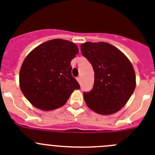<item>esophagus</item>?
Instances as JSON below:
<instances>
[{"label": "esophagus", "mask_w": 155, "mask_h": 155, "mask_svg": "<svg viewBox=\"0 0 155 155\" xmlns=\"http://www.w3.org/2000/svg\"><path fill=\"white\" fill-rule=\"evenodd\" d=\"M77 81H78L79 83H81V77H78V78H77Z\"/></svg>", "instance_id": "1"}]
</instances>
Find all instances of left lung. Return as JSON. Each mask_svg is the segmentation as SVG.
I'll list each match as a JSON object with an SVG mask.
<instances>
[{
	"mask_svg": "<svg viewBox=\"0 0 155 155\" xmlns=\"http://www.w3.org/2000/svg\"><path fill=\"white\" fill-rule=\"evenodd\" d=\"M81 51L94 72L92 89L83 94L87 105L98 114L118 112L136 87L132 64L120 50L107 42H84L81 45Z\"/></svg>",
	"mask_w": 155,
	"mask_h": 155,
	"instance_id": "obj_1",
	"label": "left lung"
}]
</instances>
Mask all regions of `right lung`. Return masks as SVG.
<instances>
[{"mask_svg":"<svg viewBox=\"0 0 155 155\" xmlns=\"http://www.w3.org/2000/svg\"><path fill=\"white\" fill-rule=\"evenodd\" d=\"M79 52L74 42L56 39L35 48L25 59L19 74L25 97L42 110H53L67 102L80 84L70 64Z\"/></svg>","mask_w":155,"mask_h":155,"instance_id":"right-lung-1","label":"right lung"}]
</instances>
